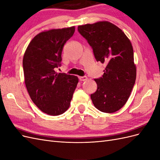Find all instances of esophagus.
I'll use <instances>...</instances> for the list:
<instances>
[{
  "label": "esophagus",
  "instance_id": "esophagus-1",
  "mask_svg": "<svg viewBox=\"0 0 160 160\" xmlns=\"http://www.w3.org/2000/svg\"><path fill=\"white\" fill-rule=\"evenodd\" d=\"M79 80H80L81 81H86V80H88V77L83 76V77H79Z\"/></svg>",
  "mask_w": 160,
  "mask_h": 160
}]
</instances>
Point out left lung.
Returning a JSON list of instances; mask_svg holds the SVG:
<instances>
[{"mask_svg": "<svg viewBox=\"0 0 160 160\" xmlns=\"http://www.w3.org/2000/svg\"><path fill=\"white\" fill-rule=\"evenodd\" d=\"M78 31L92 47L97 61L106 65L103 76L95 79L98 89L91 99L98 110L115 112L126 103L136 79L132 42L108 21L79 25Z\"/></svg>", "mask_w": 160, "mask_h": 160, "instance_id": "1", "label": "left lung"}]
</instances>
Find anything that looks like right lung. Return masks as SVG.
I'll list each match as a JSON object with an SVG mask.
<instances>
[{
	"label": "right lung",
	"mask_w": 160,
	"mask_h": 160,
	"mask_svg": "<svg viewBox=\"0 0 160 160\" xmlns=\"http://www.w3.org/2000/svg\"><path fill=\"white\" fill-rule=\"evenodd\" d=\"M75 27L38 33L28 44L22 60L25 83L37 107L50 115L68 109L79 82L75 75L57 72L65 42L73 35Z\"/></svg>",
	"instance_id": "add662e5"
}]
</instances>
